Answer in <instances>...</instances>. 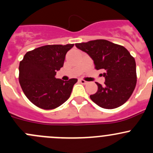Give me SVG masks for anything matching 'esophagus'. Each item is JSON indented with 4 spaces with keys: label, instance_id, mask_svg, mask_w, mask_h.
Masks as SVG:
<instances>
[{
    "label": "esophagus",
    "instance_id": "obj_1",
    "mask_svg": "<svg viewBox=\"0 0 153 153\" xmlns=\"http://www.w3.org/2000/svg\"><path fill=\"white\" fill-rule=\"evenodd\" d=\"M79 81H80V82H81L82 84H87V82H86V81H84V80H83V79H80Z\"/></svg>",
    "mask_w": 153,
    "mask_h": 153
}]
</instances>
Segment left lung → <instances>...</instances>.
Returning a JSON list of instances; mask_svg holds the SVG:
<instances>
[{
    "mask_svg": "<svg viewBox=\"0 0 153 153\" xmlns=\"http://www.w3.org/2000/svg\"><path fill=\"white\" fill-rule=\"evenodd\" d=\"M93 60L96 69H102L105 85L98 83L96 93L90 98L104 109H115L129 98L137 82L136 64L126 48L106 40H95L75 44Z\"/></svg>",
    "mask_w": 153,
    "mask_h": 153,
    "instance_id": "obj_1",
    "label": "left lung"
}]
</instances>
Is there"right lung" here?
I'll return each mask as SVG.
<instances>
[{
    "label": "right lung",
    "instance_id": "add662e5",
    "mask_svg": "<svg viewBox=\"0 0 153 153\" xmlns=\"http://www.w3.org/2000/svg\"><path fill=\"white\" fill-rule=\"evenodd\" d=\"M74 44L47 45L27 52L19 65V83L27 98L44 109L58 107L67 101L77 78H55L64 66L66 54Z\"/></svg>",
    "mask_w": 153,
    "mask_h": 153
}]
</instances>
